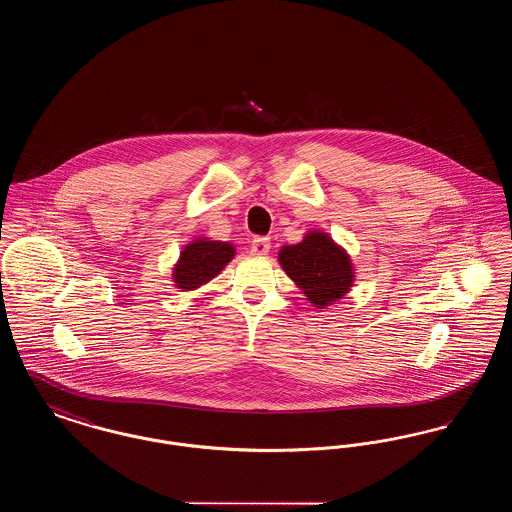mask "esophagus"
<instances>
[{"mask_svg": "<svg viewBox=\"0 0 512 512\" xmlns=\"http://www.w3.org/2000/svg\"><path fill=\"white\" fill-rule=\"evenodd\" d=\"M268 249H270V240L265 236H257L253 238L251 242V253L253 255H267Z\"/></svg>", "mask_w": 512, "mask_h": 512, "instance_id": "obj_1", "label": "esophagus"}]
</instances>
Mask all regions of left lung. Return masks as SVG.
<instances>
[{
  "instance_id": "obj_1",
  "label": "left lung",
  "mask_w": 512,
  "mask_h": 512,
  "mask_svg": "<svg viewBox=\"0 0 512 512\" xmlns=\"http://www.w3.org/2000/svg\"><path fill=\"white\" fill-rule=\"evenodd\" d=\"M280 265L320 309L341 299L353 282L347 253L322 232L309 234L301 244L286 245L280 251Z\"/></svg>"
}]
</instances>
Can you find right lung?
I'll return each instance as SVG.
<instances>
[{
	"label": "right lung",
	"mask_w": 512,
	"mask_h": 512,
	"mask_svg": "<svg viewBox=\"0 0 512 512\" xmlns=\"http://www.w3.org/2000/svg\"><path fill=\"white\" fill-rule=\"evenodd\" d=\"M232 257L234 247L226 242L197 240L180 253V261L174 268V282L184 292L195 290L215 278Z\"/></svg>",
	"instance_id": "obj_1"
}]
</instances>
